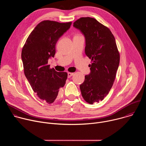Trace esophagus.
<instances>
[{
    "mask_svg": "<svg viewBox=\"0 0 146 146\" xmlns=\"http://www.w3.org/2000/svg\"><path fill=\"white\" fill-rule=\"evenodd\" d=\"M73 74H74V73H70V72H69V73H68V77H70L71 76H73Z\"/></svg>",
    "mask_w": 146,
    "mask_h": 146,
    "instance_id": "1",
    "label": "esophagus"
}]
</instances>
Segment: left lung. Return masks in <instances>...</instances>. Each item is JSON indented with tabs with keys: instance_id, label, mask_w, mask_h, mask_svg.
Listing matches in <instances>:
<instances>
[{
	"instance_id": "left-lung-1",
	"label": "left lung",
	"mask_w": 146,
	"mask_h": 146,
	"mask_svg": "<svg viewBox=\"0 0 146 146\" xmlns=\"http://www.w3.org/2000/svg\"><path fill=\"white\" fill-rule=\"evenodd\" d=\"M86 38L85 52L91 59V72L80 86L82 96L92 104L104 99L111 88L119 64V54L110 30L91 17H81L73 23Z\"/></svg>"
}]
</instances>
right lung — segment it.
I'll list each match as a JSON object with an SVG mask.
<instances>
[{"label":"right lung","instance_id":"1","mask_svg":"<svg viewBox=\"0 0 146 146\" xmlns=\"http://www.w3.org/2000/svg\"><path fill=\"white\" fill-rule=\"evenodd\" d=\"M71 24L72 22L41 21L31 33L23 48L24 74L33 91L48 103L55 101L59 88L65 86L68 77L66 72L50 69L48 60L54 56L56 42Z\"/></svg>","mask_w":146,"mask_h":146}]
</instances>
